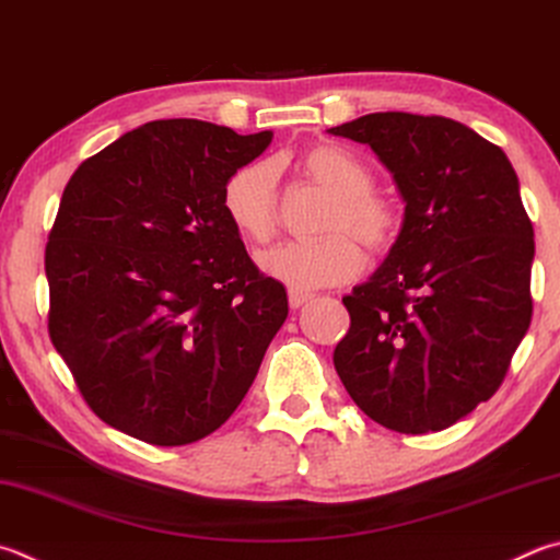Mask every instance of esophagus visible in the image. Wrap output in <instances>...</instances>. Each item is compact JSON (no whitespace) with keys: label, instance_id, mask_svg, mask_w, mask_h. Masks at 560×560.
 Instances as JSON below:
<instances>
[{"label":"esophagus","instance_id":"34e87169","mask_svg":"<svg viewBox=\"0 0 560 560\" xmlns=\"http://www.w3.org/2000/svg\"><path fill=\"white\" fill-rule=\"evenodd\" d=\"M311 301L308 293H301V291H289V306L293 311H299L301 306H306V303Z\"/></svg>","mask_w":560,"mask_h":560}]
</instances>
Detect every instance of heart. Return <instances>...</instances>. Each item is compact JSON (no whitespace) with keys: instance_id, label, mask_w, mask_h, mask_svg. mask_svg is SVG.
Returning a JSON list of instances; mask_svg holds the SVG:
<instances>
[{"instance_id":"obj_1","label":"heart","mask_w":560,"mask_h":560,"mask_svg":"<svg viewBox=\"0 0 560 560\" xmlns=\"http://www.w3.org/2000/svg\"><path fill=\"white\" fill-rule=\"evenodd\" d=\"M299 168L315 186L332 196L325 215L320 242H287L259 254V269L269 279L287 283L291 291H315L358 277L364 247L382 252L396 240L399 215L392 200L374 192L372 171L350 151L318 144L303 151ZM222 208L242 237L269 242L277 235V168L269 161H254L237 168L222 188Z\"/></svg>"}]
</instances>
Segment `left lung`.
Segmentation results:
<instances>
[{"mask_svg":"<svg viewBox=\"0 0 560 560\" xmlns=\"http://www.w3.org/2000/svg\"><path fill=\"white\" fill-rule=\"evenodd\" d=\"M328 135L368 144L404 200L382 267L342 299L335 370L384 429L443 431L500 389L532 323L520 178L500 147L448 117L374 112Z\"/></svg>","mask_w":560,"mask_h":560,"instance_id":"obj_1","label":"left lung"}]
</instances>
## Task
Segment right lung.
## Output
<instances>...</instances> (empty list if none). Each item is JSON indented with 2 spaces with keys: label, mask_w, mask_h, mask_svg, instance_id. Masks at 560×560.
Masks as SVG:
<instances>
[{
  "label": "right lung",
  "mask_w": 560,
  "mask_h": 560,
  "mask_svg": "<svg viewBox=\"0 0 560 560\" xmlns=\"http://www.w3.org/2000/svg\"><path fill=\"white\" fill-rule=\"evenodd\" d=\"M200 119L147 121L83 161L46 247L50 342L112 429L186 445L220 429L287 320L222 188L271 144Z\"/></svg>",
  "instance_id": "right-lung-1"
}]
</instances>
